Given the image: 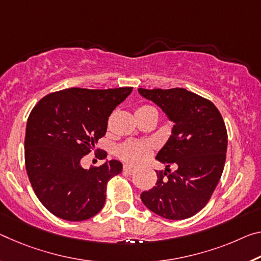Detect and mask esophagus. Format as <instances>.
Masks as SVG:
<instances>
[{
    "instance_id": "1",
    "label": "esophagus",
    "mask_w": 261,
    "mask_h": 261,
    "mask_svg": "<svg viewBox=\"0 0 261 261\" xmlns=\"http://www.w3.org/2000/svg\"><path fill=\"white\" fill-rule=\"evenodd\" d=\"M123 172L124 173H127V174H132V173L136 172V168L132 167V166H127V165H125V166L123 167Z\"/></svg>"
}]
</instances>
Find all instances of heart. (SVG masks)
<instances>
[{
  "mask_svg": "<svg viewBox=\"0 0 261 261\" xmlns=\"http://www.w3.org/2000/svg\"><path fill=\"white\" fill-rule=\"evenodd\" d=\"M137 111H156L151 106H143ZM152 151V146L144 142H126L118 147V154L126 163L137 165L143 163Z\"/></svg>",
  "mask_w": 261,
  "mask_h": 261,
  "instance_id": "1",
  "label": "heart"
}]
</instances>
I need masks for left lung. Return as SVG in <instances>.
<instances>
[{
  "label": "left lung",
  "mask_w": 261,
  "mask_h": 261,
  "mask_svg": "<svg viewBox=\"0 0 261 261\" xmlns=\"http://www.w3.org/2000/svg\"><path fill=\"white\" fill-rule=\"evenodd\" d=\"M138 93L173 123L171 136L155 156L166 168L155 171V186L140 198L161 217L186 220L208 203L221 179L227 147L224 121L213 102L184 88H139ZM171 163L177 164L176 171L170 172Z\"/></svg>",
  "instance_id": "1"
}]
</instances>
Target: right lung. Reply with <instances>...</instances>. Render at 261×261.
Instances as JSON below:
<instances>
[{"mask_svg": "<svg viewBox=\"0 0 261 261\" xmlns=\"http://www.w3.org/2000/svg\"><path fill=\"white\" fill-rule=\"evenodd\" d=\"M131 92V87L68 88L46 95L32 109L24 140L27 173L38 200L55 216L80 222L103 208L107 184L123 165L110 160L85 169L80 161L95 150L109 116Z\"/></svg>", "mask_w": 261, "mask_h": 261, "instance_id": "right-lung-1", "label": "right lung"}]
</instances>
